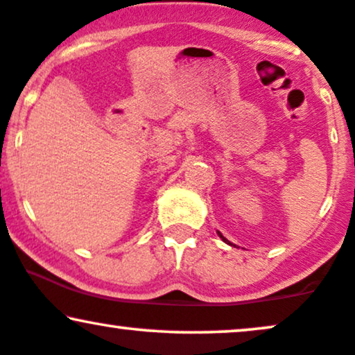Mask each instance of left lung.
<instances>
[{
  "mask_svg": "<svg viewBox=\"0 0 355 355\" xmlns=\"http://www.w3.org/2000/svg\"><path fill=\"white\" fill-rule=\"evenodd\" d=\"M217 234H218V237H220L222 240H224V242H225V243H229V240H227V239L224 237V235H222V234H220V232H217Z\"/></svg>",
  "mask_w": 355,
  "mask_h": 355,
  "instance_id": "1",
  "label": "left lung"
}]
</instances>
